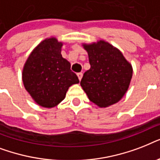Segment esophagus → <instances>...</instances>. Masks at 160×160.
Masks as SVG:
<instances>
[{
    "instance_id": "esophagus-1",
    "label": "esophagus",
    "mask_w": 160,
    "mask_h": 160,
    "mask_svg": "<svg viewBox=\"0 0 160 160\" xmlns=\"http://www.w3.org/2000/svg\"><path fill=\"white\" fill-rule=\"evenodd\" d=\"M77 76H78V78H79V80H81V79H82V76H83V73H81V72L78 73Z\"/></svg>"
}]
</instances>
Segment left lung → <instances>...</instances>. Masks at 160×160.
<instances>
[{"instance_id":"obj_1","label":"left lung","mask_w":160,"mask_h":160,"mask_svg":"<svg viewBox=\"0 0 160 160\" xmlns=\"http://www.w3.org/2000/svg\"><path fill=\"white\" fill-rule=\"evenodd\" d=\"M82 46L89 55L90 69L84 73L81 87L89 100L100 108L116 104L129 89L131 64L119 49L103 40Z\"/></svg>"}]
</instances>
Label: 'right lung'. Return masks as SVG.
<instances>
[{
  "label": "right lung",
  "instance_id": "add662e5",
  "mask_svg": "<svg viewBox=\"0 0 160 160\" xmlns=\"http://www.w3.org/2000/svg\"><path fill=\"white\" fill-rule=\"evenodd\" d=\"M63 42L55 37L42 41L27 58L22 71L25 89L41 107L53 108L65 98L69 87L78 84L77 75L61 55Z\"/></svg>",
  "mask_w": 160,
  "mask_h": 160
}]
</instances>
